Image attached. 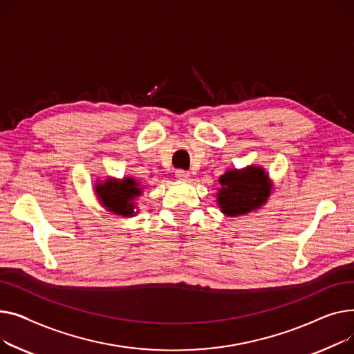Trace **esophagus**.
<instances>
[{"label":"esophagus","mask_w":354,"mask_h":354,"mask_svg":"<svg viewBox=\"0 0 354 354\" xmlns=\"http://www.w3.org/2000/svg\"><path fill=\"white\" fill-rule=\"evenodd\" d=\"M176 177H177L178 180H189L190 173L185 171V170H177V171H176Z\"/></svg>","instance_id":"34e87169"}]
</instances>
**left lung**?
<instances>
[{"instance_id": "1", "label": "left lung", "mask_w": 354, "mask_h": 354, "mask_svg": "<svg viewBox=\"0 0 354 354\" xmlns=\"http://www.w3.org/2000/svg\"><path fill=\"white\" fill-rule=\"evenodd\" d=\"M217 203L227 216H243L260 209L272 192V180L264 169L250 165L243 170H228L220 177Z\"/></svg>"}]
</instances>
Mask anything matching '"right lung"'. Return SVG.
Masks as SVG:
<instances>
[{"label": "right lung", "instance_id": "add662e5", "mask_svg": "<svg viewBox=\"0 0 354 354\" xmlns=\"http://www.w3.org/2000/svg\"><path fill=\"white\" fill-rule=\"evenodd\" d=\"M140 184L133 177L122 180L107 178L104 183L95 184V194L101 204L114 214L131 217L136 214L134 198L141 196Z\"/></svg>", "mask_w": 354, "mask_h": 354}]
</instances>
